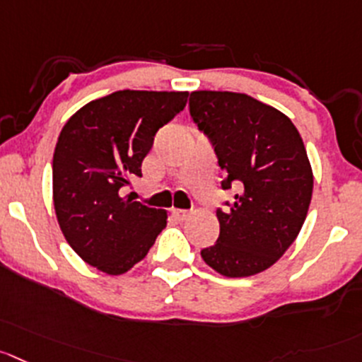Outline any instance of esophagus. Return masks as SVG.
Here are the masks:
<instances>
[{
	"label": "esophagus",
	"mask_w": 362,
	"mask_h": 362,
	"mask_svg": "<svg viewBox=\"0 0 362 362\" xmlns=\"http://www.w3.org/2000/svg\"><path fill=\"white\" fill-rule=\"evenodd\" d=\"M172 213H174L179 220H187L188 216H190V211H188V209H172Z\"/></svg>",
	"instance_id": "esophagus-1"
}]
</instances>
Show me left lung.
Listing matches in <instances>:
<instances>
[{"mask_svg": "<svg viewBox=\"0 0 362 362\" xmlns=\"http://www.w3.org/2000/svg\"><path fill=\"white\" fill-rule=\"evenodd\" d=\"M188 106L218 158L222 190H238L216 209L220 235L202 259L226 277L259 274L286 252L308 215L313 170L300 133L247 94L197 90Z\"/></svg>", "mask_w": 362, "mask_h": 362, "instance_id": "left-lung-1", "label": "left lung"}]
</instances>
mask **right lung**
Returning <instances> with one entry per match:
<instances>
[{"mask_svg": "<svg viewBox=\"0 0 362 362\" xmlns=\"http://www.w3.org/2000/svg\"><path fill=\"white\" fill-rule=\"evenodd\" d=\"M188 92L119 90L78 110L53 154V202L65 240L85 263L120 275L147 256L167 213L122 188L142 175L154 135L187 106Z\"/></svg>", "mask_w": 362, "mask_h": 362, "instance_id": "1", "label": "right lung"}]
</instances>
